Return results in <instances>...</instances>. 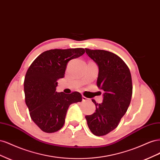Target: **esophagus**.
Listing matches in <instances>:
<instances>
[{
  "instance_id": "esophagus-1",
  "label": "esophagus",
  "mask_w": 160,
  "mask_h": 160,
  "mask_svg": "<svg viewBox=\"0 0 160 160\" xmlns=\"http://www.w3.org/2000/svg\"><path fill=\"white\" fill-rule=\"evenodd\" d=\"M82 100H83V101H88L89 99L85 98V97H84V96H82Z\"/></svg>"
}]
</instances>
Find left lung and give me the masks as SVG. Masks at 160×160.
Returning a JSON list of instances; mask_svg holds the SVG:
<instances>
[{"instance_id":"1","label":"left lung","mask_w":160,"mask_h":160,"mask_svg":"<svg viewBox=\"0 0 160 160\" xmlns=\"http://www.w3.org/2000/svg\"><path fill=\"white\" fill-rule=\"evenodd\" d=\"M99 67L97 85L102 89L103 103H96L95 112L85 118L91 132L98 136L109 133L118 127L126 113L132 96V80L127 65L114 53L85 49Z\"/></svg>"}]
</instances>
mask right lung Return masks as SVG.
<instances>
[{"label": "right lung", "mask_w": 160, "mask_h": 160, "mask_svg": "<svg viewBox=\"0 0 160 160\" xmlns=\"http://www.w3.org/2000/svg\"><path fill=\"white\" fill-rule=\"evenodd\" d=\"M83 48L51 49L43 52L28 69L24 81L25 102L32 120L42 132L53 133L65 123L67 109L81 102L79 92H56L57 80L63 78L70 60L83 55Z\"/></svg>", "instance_id": "right-lung-1"}]
</instances>
